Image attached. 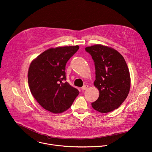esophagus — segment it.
<instances>
[{
    "label": "esophagus",
    "mask_w": 152,
    "mask_h": 152,
    "mask_svg": "<svg viewBox=\"0 0 152 152\" xmlns=\"http://www.w3.org/2000/svg\"><path fill=\"white\" fill-rule=\"evenodd\" d=\"M87 88H88V86H87V85H84L83 87H82L81 88V89H82V90H86Z\"/></svg>",
    "instance_id": "1"
}]
</instances>
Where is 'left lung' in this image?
Instances as JSON below:
<instances>
[{"mask_svg": "<svg viewBox=\"0 0 152 152\" xmlns=\"http://www.w3.org/2000/svg\"><path fill=\"white\" fill-rule=\"evenodd\" d=\"M94 62L96 80L94 86L99 96L92 107L106 113L117 109L125 101L130 88V76L124 57L116 50L97 44L86 48Z\"/></svg>", "mask_w": 152, "mask_h": 152, "instance_id": "8db88e82", "label": "left lung"}]
</instances>
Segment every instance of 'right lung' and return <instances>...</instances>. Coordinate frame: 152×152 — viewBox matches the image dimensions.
I'll use <instances>...</instances> for the list:
<instances>
[{
    "label": "right lung",
    "instance_id": "obj_1",
    "mask_svg": "<svg viewBox=\"0 0 152 152\" xmlns=\"http://www.w3.org/2000/svg\"><path fill=\"white\" fill-rule=\"evenodd\" d=\"M79 48L78 45L51 48L30 64L28 82L33 97L44 109L62 113L71 107L79 93L66 80L65 65Z\"/></svg>",
    "mask_w": 152,
    "mask_h": 152
}]
</instances>
